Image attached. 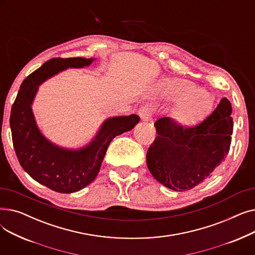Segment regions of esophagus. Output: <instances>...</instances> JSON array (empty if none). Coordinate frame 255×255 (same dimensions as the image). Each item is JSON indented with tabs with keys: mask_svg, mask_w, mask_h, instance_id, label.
<instances>
[{
	"mask_svg": "<svg viewBox=\"0 0 255 255\" xmlns=\"http://www.w3.org/2000/svg\"><path fill=\"white\" fill-rule=\"evenodd\" d=\"M153 113H154V109H153V106H151V105L142 106L141 109L139 110V116H140V118H141L143 122H148V121H150L152 119Z\"/></svg>",
	"mask_w": 255,
	"mask_h": 255,
	"instance_id": "obj_1",
	"label": "esophagus"
}]
</instances>
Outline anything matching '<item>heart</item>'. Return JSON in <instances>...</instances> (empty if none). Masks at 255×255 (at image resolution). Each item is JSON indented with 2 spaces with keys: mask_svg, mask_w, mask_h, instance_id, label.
<instances>
[{
  "mask_svg": "<svg viewBox=\"0 0 255 255\" xmlns=\"http://www.w3.org/2000/svg\"><path fill=\"white\" fill-rule=\"evenodd\" d=\"M166 95L172 100H181L175 111V117L182 123H190L203 116L210 107L211 99L205 91L189 80L179 79L166 86Z\"/></svg>",
  "mask_w": 255,
  "mask_h": 255,
  "instance_id": "b5f03b06",
  "label": "heart"
}]
</instances>
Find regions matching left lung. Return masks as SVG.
Masks as SVG:
<instances>
[{
	"instance_id": "1",
	"label": "left lung",
	"mask_w": 255,
	"mask_h": 255,
	"mask_svg": "<svg viewBox=\"0 0 255 255\" xmlns=\"http://www.w3.org/2000/svg\"><path fill=\"white\" fill-rule=\"evenodd\" d=\"M232 104L222 98L208 117L192 126L169 118L157 120V137L146 153L152 176L175 191L190 190L211 178L229 154L232 134Z\"/></svg>"
}]
</instances>
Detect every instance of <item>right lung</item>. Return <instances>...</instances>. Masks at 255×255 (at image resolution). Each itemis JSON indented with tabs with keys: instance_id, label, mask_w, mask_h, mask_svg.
<instances>
[{
	"instance_id": "1",
	"label": "right lung",
	"mask_w": 255,
	"mask_h": 255,
	"mask_svg": "<svg viewBox=\"0 0 255 255\" xmlns=\"http://www.w3.org/2000/svg\"><path fill=\"white\" fill-rule=\"evenodd\" d=\"M95 59H51L26 77L12 105L10 127L13 146L25 172L38 183L60 193L85 188L97 177L111 141L139 122L137 115L106 119L87 145L72 150L48 140L39 130L32 104L39 86L68 68H84Z\"/></svg>"
}]
</instances>
